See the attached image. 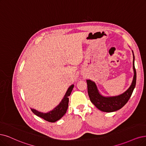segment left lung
I'll list each match as a JSON object with an SVG mask.
<instances>
[{
    "instance_id": "8db88e82",
    "label": "left lung",
    "mask_w": 146,
    "mask_h": 146,
    "mask_svg": "<svg viewBox=\"0 0 146 146\" xmlns=\"http://www.w3.org/2000/svg\"><path fill=\"white\" fill-rule=\"evenodd\" d=\"M133 53V78L132 84L125 92L117 96L105 97L100 94L98 87L94 82L90 79L87 80L88 93L91 102L96 106V108L103 112H111L116 111L121 109L125 106L130 99L133 93V91L135 87L137 73L134 64V55Z\"/></svg>"
}]
</instances>
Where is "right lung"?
Returning a JSON list of instances; mask_svg holds the SVG:
<instances>
[{
  "mask_svg": "<svg viewBox=\"0 0 146 146\" xmlns=\"http://www.w3.org/2000/svg\"><path fill=\"white\" fill-rule=\"evenodd\" d=\"M73 87L74 85H72L70 86L68 88L66 94H65L64 98L60 102V104L50 112L47 113H43L32 108L31 111L36 115L43 118V119L48 122L53 123L58 121L60 118H61L67 112L68 106V96H70V94H71Z\"/></svg>",
  "mask_w": 146,
  "mask_h": 146,
  "instance_id": "right-lung-1",
  "label": "right lung"
}]
</instances>
